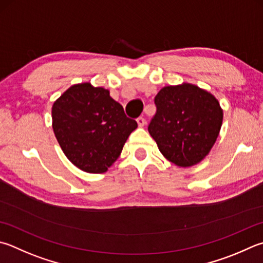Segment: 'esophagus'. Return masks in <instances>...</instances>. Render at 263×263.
I'll return each mask as SVG.
<instances>
[{
    "instance_id": "1",
    "label": "esophagus",
    "mask_w": 263,
    "mask_h": 263,
    "mask_svg": "<svg viewBox=\"0 0 263 263\" xmlns=\"http://www.w3.org/2000/svg\"><path fill=\"white\" fill-rule=\"evenodd\" d=\"M137 123H138V125H139V127H142V126H145L146 121H145L144 117H138L137 118Z\"/></svg>"
}]
</instances>
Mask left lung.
Wrapping results in <instances>:
<instances>
[{"label": "left lung", "instance_id": "8db88e82", "mask_svg": "<svg viewBox=\"0 0 263 263\" xmlns=\"http://www.w3.org/2000/svg\"><path fill=\"white\" fill-rule=\"evenodd\" d=\"M148 132L166 160L179 168L201 162L216 142L223 122L218 100L197 85L165 86L155 97Z\"/></svg>", "mask_w": 263, "mask_h": 263}]
</instances>
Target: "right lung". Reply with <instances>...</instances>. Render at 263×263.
<instances>
[{"mask_svg":"<svg viewBox=\"0 0 263 263\" xmlns=\"http://www.w3.org/2000/svg\"><path fill=\"white\" fill-rule=\"evenodd\" d=\"M52 130L71 163L89 174H103L121 155L138 127L103 87L76 84L51 108Z\"/></svg>","mask_w":263,"mask_h":263,"instance_id":"add662e5","label":"right lung"}]
</instances>
